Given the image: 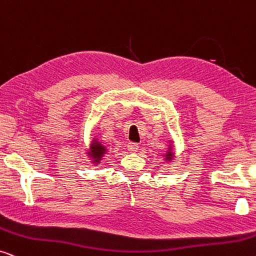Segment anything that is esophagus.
I'll return each instance as SVG.
<instances>
[{"label":"esophagus","instance_id":"1","mask_svg":"<svg viewBox=\"0 0 256 256\" xmlns=\"http://www.w3.org/2000/svg\"><path fill=\"white\" fill-rule=\"evenodd\" d=\"M127 148L129 152H136L138 149V144H135V142H129L127 144Z\"/></svg>","mask_w":256,"mask_h":256}]
</instances>
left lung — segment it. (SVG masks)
I'll return each mask as SVG.
<instances>
[{
  "label": "left lung",
  "mask_w": 256,
  "mask_h": 256,
  "mask_svg": "<svg viewBox=\"0 0 256 256\" xmlns=\"http://www.w3.org/2000/svg\"><path fill=\"white\" fill-rule=\"evenodd\" d=\"M170 156H172V154H170V150H169V152H167V154H166V158H167V160H170Z\"/></svg>",
  "instance_id": "1"
}]
</instances>
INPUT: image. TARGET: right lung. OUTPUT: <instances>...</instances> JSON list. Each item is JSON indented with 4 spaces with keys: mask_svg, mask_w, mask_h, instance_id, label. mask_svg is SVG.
<instances>
[{
    "mask_svg": "<svg viewBox=\"0 0 256 256\" xmlns=\"http://www.w3.org/2000/svg\"><path fill=\"white\" fill-rule=\"evenodd\" d=\"M106 152V147L104 146H102V144H100L98 141H94V144H92V148H90V152H89V155L94 158L95 162H98L101 160L102 156L104 155Z\"/></svg>",
    "mask_w": 256,
    "mask_h": 256,
    "instance_id": "obj_1",
    "label": "right lung"
}]
</instances>
